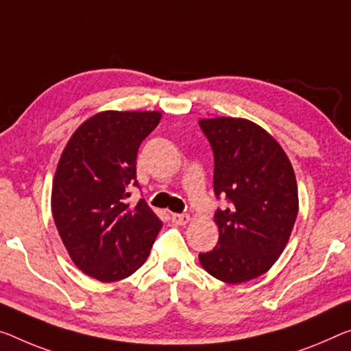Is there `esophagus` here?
<instances>
[{"instance_id":"obj_1","label":"esophagus","mask_w":351,"mask_h":351,"mask_svg":"<svg viewBox=\"0 0 351 351\" xmlns=\"http://www.w3.org/2000/svg\"><path fill=\"white\" fill-rule=\"evenodd\" d=\"M171 219H172V223L177 226H185L188 221H190V217H188V215H183V213H172Z\"/></svg>"}]
</instances>
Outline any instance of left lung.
Segmentation results:
<instances>
[{"mask_svg": "<svg viewBox=\"0 0 351 351\" xmlns=\"http://www.w3.org/2000/svg\"><path fill=\"white\" fill-rule=\"evenodd\" d=\"M215 157L213 190L229 207L215 212L218 245L199 254L213 278L241 284L267 273L282 254L298 215L292 163L279 143L241 117L199 121Z\"/></svg>", "mask_w": 351, "mask_h": 351, "instance_id": "1", "label": "left lung"}]
</instances>
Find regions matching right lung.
Instances as JSON below:
<instances>
[{
	"instance_id": "obj_1",
	"label": "right lung",
	"mask_w": 351,
	"mask_h": 351,
	"mask_svg": "<svg viewBox=\"0 0 351 351\" xmlns=\"http://www.w3.org/2000/svg\"><path fill=\"white\" fill-rule=\"evenodd\" d=\"M158 111H101L70 136L51 188L56 229L75 265L101 282L125 279L147 261L161 229L144 199L127 202L141 143Z\"/></svg>"
}]
</instances>
